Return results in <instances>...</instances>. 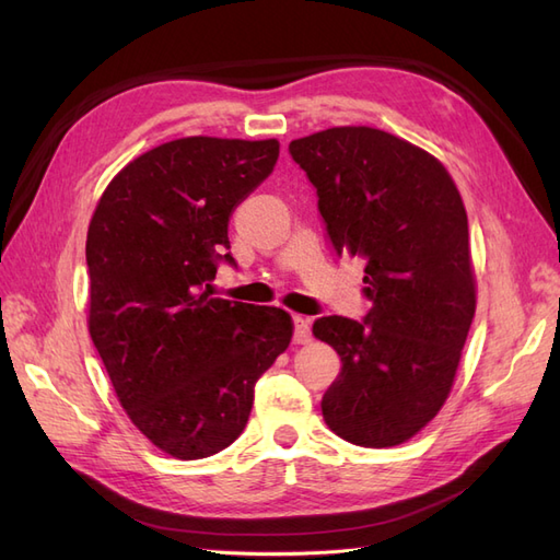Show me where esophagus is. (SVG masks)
Segmentation results:
<instances>
[{"label":"esophagus","mask_w":560,"mask_h":560,"mask_svg":"<svg viewBox=\"0 0 560 560\" xmlns=\"http://www.w3.org/2000/svg\"><path fill=\"white\" fill-rule=\"evenodd\" d=\"M292 325H294V341L296 343H308L311 341V319L303 317V315H294Z\"/></svg>","instance_id":"1"}]
</instances>
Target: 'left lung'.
Returning a JSON list of instances; mask_svg holds the SVG:
<instances>
[{"mask_svg":"<svg viewBox=\"0 0 560 560\" xmlns=\"http://www.w3.org/2000/svg\"><path fill=\"white\" fill-rule=\"evenodd\" d=\"M336 257L364 261L362 319L319 317L341 358L322 397L331 432L397 446L442 409L477 308L463 198L446 167L395 135L329 128L290 144Z\"/></svg>","mask_w":560,"mask_h":560,"instance_id":"obj_1","label":"left lung"}]
</instances>
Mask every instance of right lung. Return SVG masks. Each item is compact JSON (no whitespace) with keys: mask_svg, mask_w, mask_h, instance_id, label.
I'll return each mask as SVG.
<instances>
[{"mask_svg":"<svg viewBox=\"0 0 560 560\" xmlns=\"http://www.w3.org/2000/svg\"><path fill=\"white\" fill-rule=\"evenodd\" d=\"M278 140L184 138L118 173L89 226V329L126 413L179 460L231 446L254 385L292 341L280 308L212 299L233 210L273 173Z\"/></svg>","mask_w":560,"mask_h":560,"instance_id":"add662e5","label":"right lung"}]
</instances>
